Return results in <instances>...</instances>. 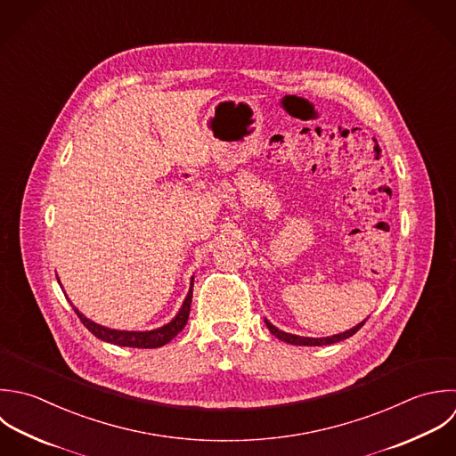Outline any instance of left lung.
Masks as SVG:
<instances>
[{
	"mask_svg": "<svg viewBox=\"0 0 456 456\" xmlns=\"http://www.w3.org/2000/svg\"><path fill=\"white\" fill-rule=\"evenodd\" d=\"M366 320H368V318H366ZM366 320L361 322V323H357V325H355L354 329H350V330H345V332L334 334V336H327V338H304V336L288 334V332H284V330H279V329H277L275 325H272L266 318H265V323H266L268 330H270L277 339H281V341H284V343H288V345H295V346H325V345L339 343V341H343V339L352 338V336L366 323Z\"/></svg>",
	"mask_w": 456,
	"mask_h": 456,
	"instance_id": "8db88e82",
	"label": "left lung"
}]
</instances>
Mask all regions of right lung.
I'll use <instances>...</instances> for the list:
<instances>
[{
  "instance_id": "add662e5",
  "label": "right lung",
  "mask_w": 456,
  "mask_h": 456,
  "mask_svg": "<svg viewBox=\"0 0 456 456\" xmlns=\"http://www.w3.org/2000/svg\"><path fill=\"white\" fill-rule=\"evenodd\" d=\"M58 279V277H56ZM61 286V284H60ZM191 293H193V277L190 282V291L179 309V313L163 327H158L154 330H117V329H108L102 327L92 320H88L83 313H79L72 304L74 313L77 314V318L81 320V323L101 341L104 343H111L117 346H129V348H159L163 345H167L168 341H172L186 325L188 316H190V304H191Z\"/></svg>"
}]
</instances>
